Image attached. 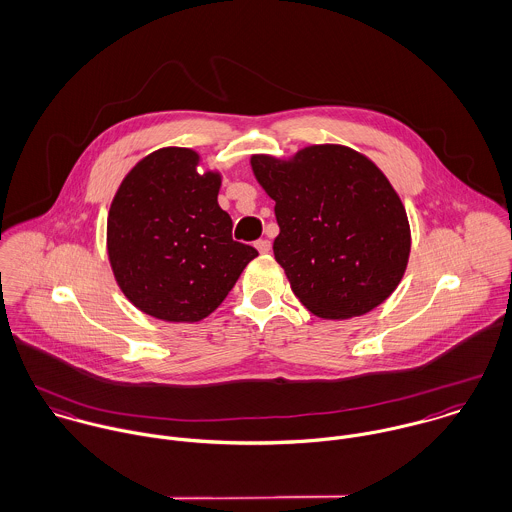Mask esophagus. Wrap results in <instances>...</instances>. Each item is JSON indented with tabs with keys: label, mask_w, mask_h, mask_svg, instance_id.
<instances>
[{
	"label": "esophagus",
	"mask_w": 512,
	"mask_h": 512,
	"mask_svg": "<svg viewBox=\"0 0 512 512\" xmlns=\"http://www.w3.org/2000/svg\"><path fill=\"white\" fill-rule=\"evenodd\" d=\"M255 247H257L259 253H269V251H271V241H269V239H259V241L255 243Z\"/></svg>",
	"instance_id": "34e87169"
}]
</instances>
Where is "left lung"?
Segmentation results:
<instances>
[{
	"mask_svg": "<svg viewBox=\"0 0 512 512\" xmlns=\"http://www.w3.org/2000/svg\"><path fill=\"white\" fill-rule=\"evenodd\" d=\"M275 200V259L305 307L328 320L382 305L408 267V213L384 172L340 144H314L283 160L251 156Z\"/></svg>",
	"mask_w": 512,
	"mask_h": 512,
	"instance_id": "obj_1",
	"label": "left lung"
}]
</instances>
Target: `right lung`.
I'll return each instance as SVG.
<instances>
[{
  "label": "right lung",
  "instance_id": "1",
  "mask_svg": "<svg viewBox=\"0 0 512 512\" xmlns=\"http://www.w3.org/2000/svg\"><path fill=\"white\" fill-rule=\"evenodd\" d=\"M200 154L160 148L122 180L106 219V249L124 297L168 322H198L223 303L259 253L233 241L217 204L221 174Z\"/></svg>",
  "mask_w": 512,
  "mask_h": 512
}]
</instances>
